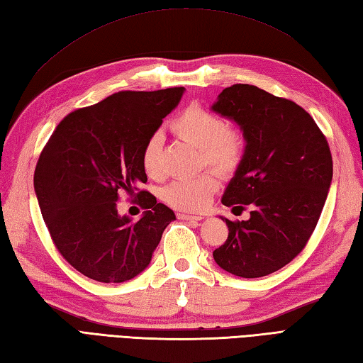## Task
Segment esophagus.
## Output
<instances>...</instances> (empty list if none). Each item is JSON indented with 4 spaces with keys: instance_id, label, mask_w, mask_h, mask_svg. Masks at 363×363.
Instances as JSON below:
<instances>
[{
    "instance_id": "esophagus-1",
    "label": "esophagus",
    "mask_w": 363,
    "mask_h": 363,
    "mask_svg": "<svg viewBox=\"0 0 363 363\" xmlns=\"http://www.w3.org/2000/svg\"><path fill=\"white\" fill-rule=\"evenodd\" d=\"M177 218L182 220H202L201 214H189V213H177Z\"/></svg>"
}]
</instances>
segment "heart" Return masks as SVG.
<instances>
[{"label": "heart", "instance_id": "heart-1", "mask_svg": "<svg viewBox=\"0 0 363 363\" xmlns=\"http://www.w3.org/2000/svg\"><path fill=\"white\" fill-rule=\"evenodd\" d=\"M174 135L199 149L201 162L213 167L219 174H232L241 164L244 157L242 133L228 127L218 114L197 105L188 106L171 122ZM143 167L153 179L161 177V138L153 135L143 149ZM218 179L211 172H203L192 179H180L169 183L162 189V201L175 210L201 211L208 205Z\"/></svg>", "mask_w": 363, "mask_h": 363}]
</instances>
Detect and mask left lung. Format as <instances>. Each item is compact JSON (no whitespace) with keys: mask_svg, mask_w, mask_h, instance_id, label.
Segmentation results:
<instances>
[{"mask_svg":"<svg viewBox=\"0 0 363 363\" xmlns=\"http://www.w3.org/2000/svg\"><path fill=\"white\" fill-rule=\"evenodd\" d=\"M211 111L238 125L246 143L223 203L254 210L236 223L219 216L228 236L213 258L233 276H268L306 247L321 216L332 183L328 140L307 111L257 86L225 87Z\"/></svg>","mask_w":363,"mask_h":363,"instance_id":"obj_1","label":"left lung"}]
</instances>
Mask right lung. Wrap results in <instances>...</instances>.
<instances>
[{"instance_id":"1","label":"right lung","mask_w":363,"mask_h":363,"mask_svg":"<svg viewBox=\"0 0 363 363\" xmlns=\"http://www.w3.org/2000/svg\"><path fill=\"white\" fill-rule=\"evenodd\" d=\"M184 87L122 91L73 111L57 125L34 172L37 201L55 246L73 268L103 284H121L150 264L175 213L139 192V220L117 201L147 182L143 149L177 108Z\"/></svg>"}]
</instances>
